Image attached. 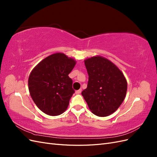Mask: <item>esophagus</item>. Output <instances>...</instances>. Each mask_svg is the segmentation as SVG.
I'll use <instances>...</instances> for the list:
<instances>
[{
  "label": "esophagus",
  "mask_w": 157,
  "mask_h": 157,
  "mask_svg": "<svg viewBox=\"0 0 157 157\" xmlns=\"http://www.w3.org/2000/svg\"><path fill=\"white\" fill-rule=\"evenodd\" d=\"M81 92H82V89H79L78 90H77V91H76V94H80V93H81Z\"/></svg>",
  "instance_id": "obj_1"
}]
</instances>
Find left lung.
Listing matches in <instances>:
<instances>
[{
    "label": "left lung",
    "mask_w": 157,
    "mask_h": 157,
    "mask_svg": "<svg viewBox=\"0 0 157 157\" xmlns=\"http://www.w3.org/2000/svg\"><path fill=\"white\" fill-rule=\"evenodd\" d=\"M87 88L82 92L90 111L98 117L116 111L124 101L127 81L122 71L110 60L100 56L86 59Z\"/></svg>",
    "instance_id": "left-lung-1"
}]
</instances>
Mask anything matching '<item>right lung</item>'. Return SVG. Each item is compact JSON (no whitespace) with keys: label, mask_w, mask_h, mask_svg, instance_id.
Here are the masks:
<instances>
[{"label":"right lung","mask_w":157,"mask_h":157,"mask_svg":"<svg viewBox=\"0 0 157 157\" xmlns=\"http://www.w3.org/2000/svg\"><path fill=\"white\" fill-rule=\"evenodd\" d=\"M76 61L63 53H56L42 59L32 70L28 79L29 91L39 109L50 116L62 114L75 93L69 74Z\"/></svg>","instance_id":"add662e5"}]
</instances>
